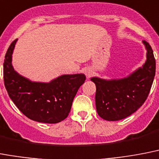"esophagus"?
Instances as JSON below:
<instances>
[{"label": "esophagus", "instance_id": "34e87169", "mask_svg": "<svg viewBox=\"0 0 159 159\" xmlns=\"http://www.w3.org/2000/svg\"><path fill=\"white\" fill-rule=\"evenodd\" d=\"M84 74H85V75L89 78V77L92 75V70L90 69H86L85 70H84Z\"/></svg>", "mask_w": 159, "mask_h": 159}]
</instances>
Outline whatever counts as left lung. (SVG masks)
I'll use <instances>...</instances> for the list:
<instances>
[{
  "instance_id": "obj_1",
  "label": "left lung",
  "mask_w": 159,
  "mask_h": 159,
  "mask_svg": "<svg viewBox=\"0 0 159 159\" xmlns=\"http://www.w3.org/2000/svg\"><path fill=\"white\" fill-rule=\"evenodd\" d=\"M147 54L144 64L127 77L104 80L93 77L96 85L95 103L104 120H119L136 111L148 98L155 76L156 62L151 46L143 41Z\"/></svg>"
}]
</instances>
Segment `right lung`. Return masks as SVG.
<instances>
[{"label":"right lung","mask_w":159,"mask_h":159,"mask_svg":"<svg viewBox=\"0 0 159 159\" xmlns=\"http://www.w3.org/2000/svg\"><path fill=\"white\" fill-rule=\"evenodd\" d=\"M17 40L9 47L4 60V83L9 97L31 120L50 124L65 120L70 111L76 93L84 83L85 75H63L49 83L29 80L15 71L11 63Z\"/></svg>","instance_id":"1"}]
</instances>
